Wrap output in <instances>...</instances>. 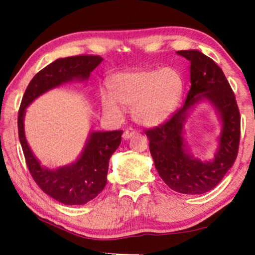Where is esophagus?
I'll use <instances>...</instances> for the list:
<instances>
[{"label":"esophagus","instance_id":"34e87169","mask_svg":"<svg viewBox=\"0 0 255 255\" xmlns=\"http://www.w3.org/2000/svg\"><path fill=\"white\" fill-rule=\"evenodd\" d=\"M135 133V131L133 130V128H127V130L124 131V133H123V138L125 139V140H127V139H130L132 135H133Z\"/></svg>","mask_w":255,"mask_h":255}]
</instances>
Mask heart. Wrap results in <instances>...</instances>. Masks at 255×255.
Masks as SVG:
<instances>
[{"label":"heart","mask_w":255,"mask_h":255,"mask_svg":"<svg viewBox=\"0 0 255 255\" xmlns=\"http://www.w3.org/2000/svg\"><path fill=\"white\" fill-rule=\"evenodd\" d=\"M184 82L177 69H139L118 73L111 79L110 92H102L104 113L122 120L131 109L135 123L154 127L168 120L182 99Z\"/></svg>","instance_id":"1"}]
</instances>
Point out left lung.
Returning <instances> with one entry per match:
<instances>
[{"label":"left lung","instance_id":"1","mask_svg":"<svg viewBox=\"0 0 255 255\" xmlns=\"http://www.w3.org/2000/svg\"><path fill=\"white\" fill-rule=\"evenodd\" d=\"M190 62V89L183 107L168 122L146 132L149 151L160 177L170 189L200 195L214 189L235 163L240 138V114L224 73L211 58L197 50L177 51ZM210 103L221 122L214 158L201 160L191 153L184 138L190 111Z\"/></svg>","mask_w":255,"mask_h":255}]
</instances>
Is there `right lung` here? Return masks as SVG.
<instances>
[{
	"label": "right lung",
	"mask_w": 255,
	"mask_h": 255,
	"mask_svg": "<svg viewBox=\"0 0 255 255\" xmlns=\"http://www.w3.org/2000/svg\"><path fill=\"white\" fill-rule=\"evenodd\" d=\"M103 59L99 55L60 58L38 72L24 93L18 111V137L31 175L48 196L66 205H81L104 189L109 160L121 144L123 131L89 132L85 147L74 162L51 169L43 166L27 144L24 131L26 108L48 90L64 83L88 81Z\"/></svg>",
	"instance_id": "1"
}]
</instances>
